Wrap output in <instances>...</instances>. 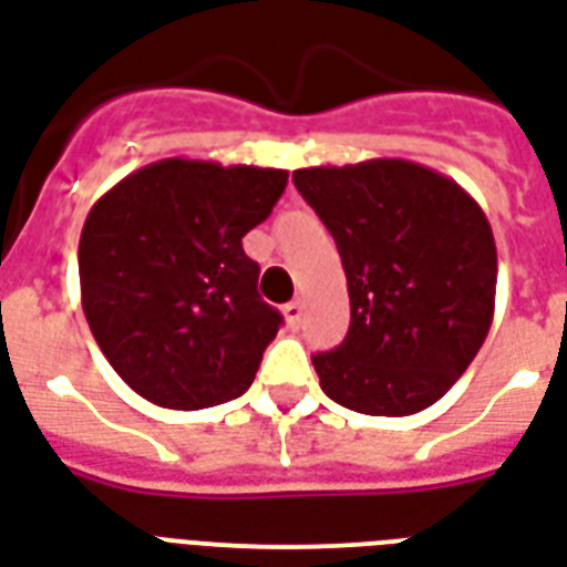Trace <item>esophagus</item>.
<instances>
[{
  "mask_svg": "<svg viewBox=\"0 0 567 567\" xmlns=\"http://www.w3.org/2000/svg\"><path fill=\"white\" fill-rule=\"evenodd\" d=\"M285 318H288L291 327H300V321H303V300H291V303L285 306Z\"/></svg>",
  "mask_w": 567,
  "mask_h": 567,
  "instance_id": "34e87169",
  "label": "esophagus"
}]
</instances>
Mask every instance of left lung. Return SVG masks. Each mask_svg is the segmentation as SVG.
<instances>
[{"label":"left lung","instance_id":"left-lung-1","mask_svg":"<svg viewBox=\"0 0 567 567\" xmlns=\"http://www.w3.org/2000/svg\"><path fill=\"white\" fill-rule=\"evenodd\" d=\"M295 186L337 240L351 300L342 346L312 358L321 390L372 417L430 409L493 324L498 261L484 209L405 158L300 167Z\"/></svg>","mask_w":567,"mask_h":567}]
</instances>
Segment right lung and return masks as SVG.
Listing matches in <instances>:
<instances>
[{"instance_id":"add662e5","label":"right lung","mask_w":567,"mask_h":567,"mask_svg":"<svg viewBox=\"0 0 567 567\" xmlns=\"http://www.w3.org/2000/svg\"><path fill=\"white\" fill-rule=\"evenodd\" d=\"M288 171L162 158L83 221L81 300L116 375L162 409L246 393L282 316L258 297L243 237L282 198Z\"/></svg>"}]
</instances>
